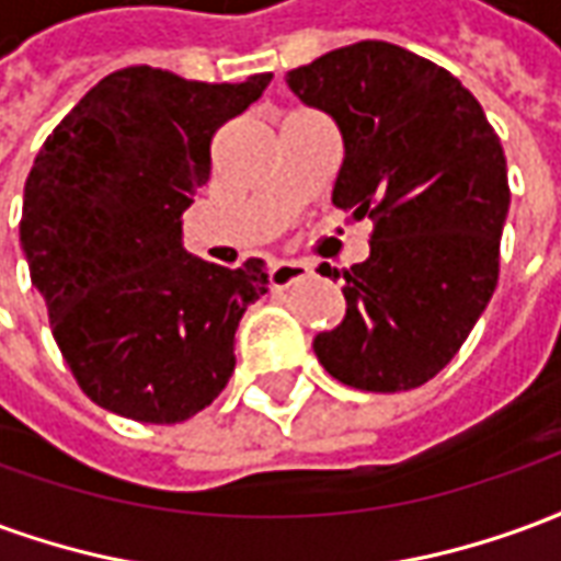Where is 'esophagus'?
Instances as JSON below:
<instances>
[{"mask_svg": "<svg viewBox=\"0 0 561 561\" xmlns=\"http://www.w3.org/2000/svg\"><path fill=\"white\" fill-rule=\"evenodd\" d=\"M306 276H309V264H304V261H276L270 267V288H288Z\"/></svg>", "mask_w": 561, "mask_h": 561, "instance_id": "1", "label": "esophagus"}]
</instances>
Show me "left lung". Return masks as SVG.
Returning a JSON list of instances; mask_svg holds the SVG:
<instances>
[{"mask_svg": "<svg viewBox=\"0 0 561 561\" xmlns=\"http://www.w3.org/2000/svg\"><path fill=\"white\" fill-rule=\"evenodd\" d=\"M285 80L342 131L333 204L373 219L369 257L342 270L345 318L312 348L348 388H421L450 364L499 282L511 204L499 135L450 71L397 44H348ZM321 276L340 279L328 264Z\"/></svg>", "mask_w": 561, "mask_h": 561, "instance_id": "left-lung-1", "label": "left lung"}]
</instances>
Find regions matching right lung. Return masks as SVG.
<instances>
[{
    "instance_id": "1",
    "label": "right lung",
    "mask_w": 561,
    "mask_h": 561,
    "mask_svg": "<svg viewBox=\"0 0 561 561\" xmlns=\"http://www.w3.org/2000/svg\"><path fill=\"white\" fill-rule=\"evenodd\" d=\"M273 75L201 83L149 66L99 80L35 156L20 243L59 352L95 405L140 423L207 409L233 333L267 294L261 257L228 270L183 249L209 144Z\"/></svg>"
}]
</instances>
